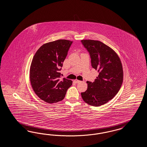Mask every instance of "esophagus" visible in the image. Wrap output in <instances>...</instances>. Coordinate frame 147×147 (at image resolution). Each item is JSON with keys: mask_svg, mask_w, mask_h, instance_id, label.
Wrapping results in <instances>:
<instances>
[{"mask_svg": "<svg viewBox=\"0 0 147 147\" xmlns=\"http://www.w3.org/2000/svg\"><path fill=\"white\" fill-rule=\"evenodd\" d=\"M74 82H76V84H79V83L81 82V81L78 80H74Z\"/></svg>", "mask_w": 147, "mask_h": 147, "instance_id": "esophagus-1", "label": "esophagus"}]
</instances>
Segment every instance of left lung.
<instances>
[{
  "label": "left lung",
  "instance_id": "1",
  "mask_svg": "<svg viewBox=\"0 0 147 147\" xmlns=\"http://www.w3.org/2000/svg\"><path fill=\"white\" fill-rule=\"evenodd\" d=\"M89 52L92 66L99 73L93 82L87 81V89L81 95L85 102L94 107L109 101L119 92L123 71L120 59L115 52L98 40H82Z\"/></svg>",
  "mask_w": 147,
  "mask_h": 147
}]
</instances>
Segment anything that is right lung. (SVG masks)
<instances>
[{
  "mask_svg": "<svg viewBox=\"0 0 147 147\" xmlns=\"http://www.w3.org/2000/svg\"><path fill=\"white\" fill-rule=\"evenodd\" d=\"M72 41L60 39L42 45L32 61L30 78L36 95L46 102L62 101L72 81L60 79L59 71L67 56Z\"/></svg>",
  "mask_w": 147,
  "mask_h": 147,
  "instance_id": "1",
  "label": "right lung"
}]
</instances>
